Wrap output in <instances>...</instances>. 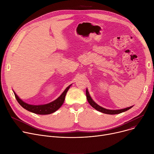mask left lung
<instances>
[{
  "label": "left lung",
  "mask_w": 154,
  "mask_h": 154,
  "mask_svg": "<svg viewBox=\"0 0 154 154\" xmlns=\"http://www.w3.org/2000/svg\"><path fill=\"white\" fill-rule=\"evenodd\" d=\"M86 97H87V99L88 103H90V105L93 108H94L95 110H98V111H99L100 112L103 113V114H110V115L119 114H120V113L125 112V111L129 110V109H131L134 106H131V107H127V108L122 109H119V110L107 109H105V108L99 106L97 103H95L93 100V99L91 98V95L89 94V92H88V91L87 88L86 89Z\"/></svg>",
  "instance_id": "left-lung-1"
}]
</instances>
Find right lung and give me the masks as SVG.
Here are the masks:
<instances>
[{"mask_svg": "<svg viewBox=\"0 0 154 154\" xmlns=\"http://www.w3.org/2000/svg\"><path fill=\"white\" fill-rule=\"evenodd\" d=\"M71 85L72 84L69 85L57 99H56L55 100L50 103L43 104V105L29 104L25 102H23L22 100H21L14 91V93L16 99H17L19 103L23 108H24L29 112L34 113V114H37L39 115H47V114H52V113L55 112L56 110H57L62 106V105L64 102L66 94Z\"/></svg>", "mask_w": 154, "mask_h": 154, "instance_id": "obj_1", "label": "right lung"}]
</instances>
